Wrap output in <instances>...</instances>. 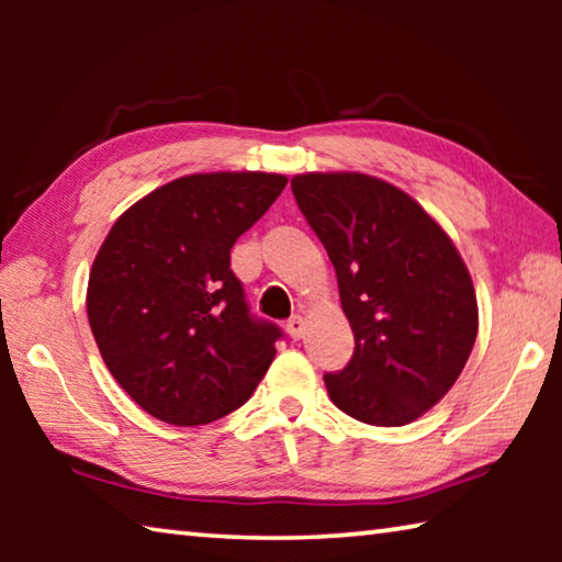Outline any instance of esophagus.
<instances>
[{
  "mask_svg": "<svg viewBox=\"0 0 562 562\" xmlns=\"http://www.w3.org/2000/svg\"><path fill=\"white\" fill-rule=\"evenodd\" d=\"M288 335L292 339H300L304 335V319L300 315H294L288 319Z\"/></svg>",
  "mask_w": 562,
  "mask_h": 562,
  "instance_id": "1",
  "label": "esophagus"
}]
</instances>
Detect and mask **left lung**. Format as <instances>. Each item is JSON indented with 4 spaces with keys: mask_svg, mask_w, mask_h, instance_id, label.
Listing matches in <instances>:
<instances>
[{
    "mask_svg": "<svg viewBox=\"0 0 562 562\" xmlns=\"http://www.w3.org/2000/svg\"><path fill=\"white\" fill-rule=\"evenodd\" d=\"M304 221L337 272L355 355L325 374L329 398L357 422L404 426L456 384L479 335L471 274L412 195L364 173L292 178Z\"/></svg>",
    "mask_w": 562,
    "mask_h": 562,
    "instance_id": "1",
    "label": "left lung"
}]
</instances>
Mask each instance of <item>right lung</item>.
Wrapping results in <instances>:
<instances>
[{"instance_id":"1","label":"right lung","mask_w":562,"mask_h":562,"mask_svg":"<svg viewBox=\"0 0 562 562\" xmlns=\"http://www.w3.org/2000/svg\"><path fill=\"white\" fill-rule=\"evenodd\" d=\"M278 173H195L131 205L89 274L87 312L109 372L144 412L201 426L240 408L282 329L250 315L231 247L278 201Z\"/></svg>"}]
</instances>
